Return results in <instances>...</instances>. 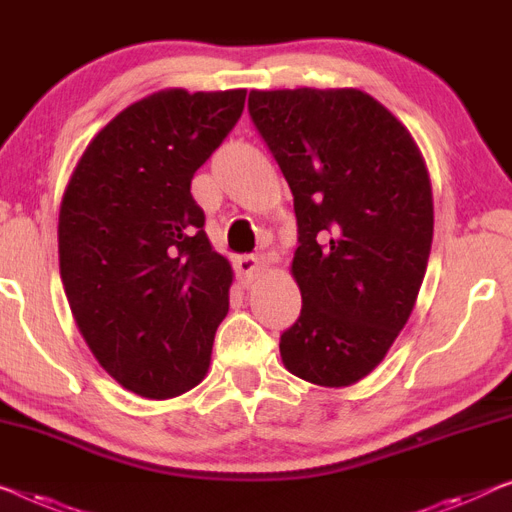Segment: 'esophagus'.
I'll return each mask as SVG.
<instances>
[{
	"label": "esophagus",
	"instance_id": "34e87169",
	"mask_svg": "<svg viewBox=\"0 0 512 512\" xmlns=\"http://www.w3.org/2000/svg\"><path fill=\"white\" fill-rule=\"evenodd\" d=\"M264 269H266V264L255 255H243V257L234 259L236 278H239L243 285H250V282L257 280L264 273Z\"/></svg>",
	"mask_w": 512,
	"mask_h": 512
}]
</instances>
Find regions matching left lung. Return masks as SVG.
Here are the masks:
<instances>
[{"mask_svg": "<svg viewBox=\"0 0 512 512\" xmlns=\"http://www.w3.org/2000/svg\"><path fill=\"white\" fill-rule=\"evenodd\" d=\"M248 110L294 195L301 315L280 335L292 375L368 377L416 305L430 257L432 183L414 137L361 89L250 91Z\"/></svg>", "mask_w": 512, "mask_h": 512, "instance_id": "left-lung-1", "label": "left lung"}]
</instances>
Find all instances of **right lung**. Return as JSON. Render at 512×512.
Instances as JSON below:
<instances>
[{
    "mask_svg": "<svg viewBox=\"0 0 512 512\" xmlns=\"http://www.w3.org/2000/svg\"><path fill=\"white\" fill-rule=\"evenodd\" d=\"M246 89H163L96 133L59 209V271L96 361L167 400L207 377L232 266L211 248L193 174L239 121Z\"/></svg>",
    "mask_w": 512,
    "mask_h": 512,
    "instance_id": "add662e5",
    "label": "right lung"
}]
</instances>
